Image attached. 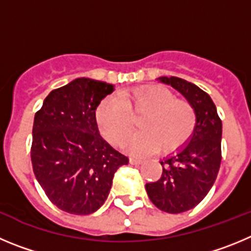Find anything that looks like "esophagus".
Returning <instances> with one entry per match:
<instances>
[{
	"label": "esophagus",
	"instance_id": "34e87169",
	"mask_svg": "<svg viewBox=\"0 0 251 251\" xmlns=\"http://www.w3.org/2000/svg\"><path fill=\"white\" fill-rule=\"evenodd\" d=\"M130 162L134 165H140V164H142V160L136 159V157H130Z\"/></svg>",
	"mask_w": 251,
	"mask_h": 251
}]
</instances>
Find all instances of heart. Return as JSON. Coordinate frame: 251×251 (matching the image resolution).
Returning <instances> with one entry per match:
<instances>
[{
  "mask_svg": "<svg viewBox=\"0 0 251 251\" xmlns=\"http://www.w3.org/2000/svg\"><path fill=\"white\" fill-rule=\"evenodd\" d=\"M141 130L128 139L127 146L135 153L179 150L193 136L196 111L185 99L175 98L161 86L135 87L115 98L101 101L95 112L101 135L112 145H121L134 128L138 117Z\"/></svg>",
  "mask_w": 251,
  "mask_h": 251,
  "instance_id": "heart-1",
  "label": "heart"
}]
</instances>
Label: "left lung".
I'll return each mask as SVG.
<instances>
[{"label": "left lung", "instance_id": "1", "mask_svg": "<svg viewBox=\"0 0 251 251\" xmlns=\"http://www.w3.org/2000/svg\"><path fill=\"white\" fill-rule=\"evenodd\" d=\"M184 95L196 111L191 140L161 161L157 181L145 185L152 204L165 213L179 214L195 207L215 182L221 162L223 126L216 106L200 87L179 77H160Z\"/></svg>", "mask_w": 251, "mask_h": 251}]
</instances>
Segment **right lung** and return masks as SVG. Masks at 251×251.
Listing matches in <instances>:
<instances>
[{"mask_svg":"<svg viewBox=\"0 0 251 251\" xmlns=\"http://www.w3.org/2000/svg\"><path fill=\"white\" fill-rule=\"evenodd\" d=\"M114 85L76 78L50 92L35 115L31 161L38 184L53 205L89 215L105 202L116 170L128 157L99 132L95 112Z\"/></svg>","mask_w":251,"mask_h":251,"instance_id":"obj_1","label":"right lung"}]
</instances>
